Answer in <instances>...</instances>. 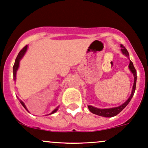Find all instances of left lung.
Segmentation results:
<instances>
[{"label": "left lung", "mask_w": 148, "mask_h": 148, "mask_svg": "<svg viewBox=\"0 0 148 148\" xmlns=\"http://www.w3.org/2000/svg\"><path fill=\"white\" fill-rule=\"evenodd\" d=\"M121 52L123 53V55H125V56H127V58H129V53L128 51H127V49L123 47V45H121ZM129 69L131 72L132 73L133 75H134V84H133V87H132V93H131L130 97L128 98V99L126 101L124 102L123 104L119 106L118 107H115V108H104V109H101V108H97L93 107L92 106H88V108L89 109V110L91 112L93 113V114H95L99 116H104V117H112V116H116V114H118L120 112H121L123 109L125 108V106L128 104L129 102L130 101L131 99L132 98L133 95H134V92H135V89H136V71L135 68L134 67V65H133L132 62L130 61V64H129Z\"/></svg>", "instance_id": "left-lung-1"}]
</instances>
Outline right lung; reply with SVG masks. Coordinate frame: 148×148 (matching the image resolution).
<instances>
[{"instance_id":"right-lung-1","label":"right lung","mask_w":148,"mask_h":148,"mask_svg":"<svg viewBox=\"0 0 148 148\" xmlns=\"http://www.w3.org/2000/svg\"><path fill=\"white\" fill-rule=\"evenodd\" d=\"M27 47H28V46L27 45H26L25 47H23V49L22 50H21V51L19 52V53L18 54L17 57H16V60H15V63H14V66H13V74H14V80H16V72H17V70L18 69V67H19V64H20V61H21V60L23 58V57L24 56V55L25 54V53H26L27 50ZM20 102H21V103L22 105H23V106L25 108L26 110L28 111V110L27 109L26 106H25V103H23V101H21V99H20ZM58 107L57 108H56L55 110H53L51 112V113L49 114H53V113H55L56 112V111L58 110Z\"/></svg>"}]
</instances>
